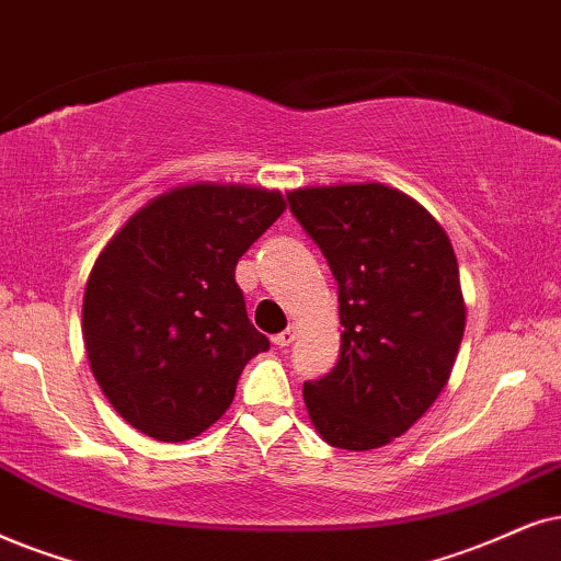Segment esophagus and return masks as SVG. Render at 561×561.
Returning a JSON list of instances; mask_svg holds the SVG:
<instances>
[{"mask_svg":"<svg viewBox=\"0 0 561 561\" xmlns=\"http://www.w3.org/2000/svg\"><path fill=\"white\" fill-rule=\"evenodd\" d=\"M272 342H274L276 346H279V350H287V346L295 342V329H285L282 333H276Z\"/></svg>","mask_w":561,"mask_h":561,"instance_id":"obj_1","label":"esophagus"}]
</instances>
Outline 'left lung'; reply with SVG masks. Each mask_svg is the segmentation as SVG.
I'll use <instances>...</instances> for the list:
<instances>
[{
    "mask_svg": "<svg viewBox=\"0 0 561 561\" xmlns=\"http://www.w3.org/2000/svg\"><path fill=\"white\" fill-rule=\"evenodd\" d=\"M339 285L342 350L302 386L325 443L373 450L427 411L463 339L466 305L450 238L422 204L382 183L287 194Z\"/></svg>",
    "mask_w": 561,
    "mask_h": 561,
    "instance_id": "left-lung-1",
    "label": "left lung"
}]
</instances>
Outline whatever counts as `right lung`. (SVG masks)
Masks as SVG:
<instances>
[{
    "mask_svg": "<svg viewBox=\"0 0 561 561\" xmlns=\"http://www.w3.org/2000/svg\"><path fill=\"white\" fill-rule=\"evenodd\" d=\"M279 191L194 183L152 198L108 240L82 336L113 409L160 443L202 435L268 339L248 321L238 259L285 211Z\"/></svg>",
    "mask_w": 561,
    "mask_h": 561,
    "instance_id": "add662e5",
    "label": "right lung"
}]
</instances>
